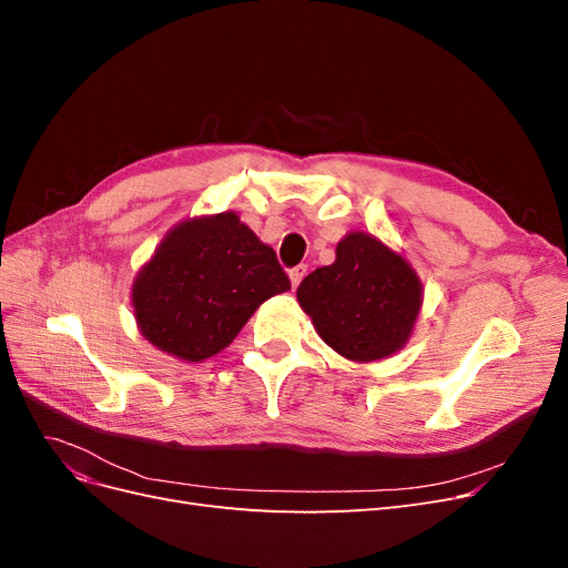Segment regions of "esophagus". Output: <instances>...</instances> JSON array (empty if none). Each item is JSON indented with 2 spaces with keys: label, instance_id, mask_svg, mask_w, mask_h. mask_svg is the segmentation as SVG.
Segmentation results:
<instances>
[{
  "label": "esophagus",
  "instance_id": "34e87169",
  "mask_svg": "<svg viewBox=\"0 0 568 568\" xmlns=\"http://www.w3.org/2000/svg\"><path fill=\"white\" fill-rule=\"evenodd\" d=\"M305 272H307V265H296V267H291L288 270V280H291V286H298L301 284V280L305 277Z\"/></svg>",
  "mask_w": 568,
  "mask_h": 568
}]
</instances>
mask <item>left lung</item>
I'll use <instances>...</instances> for the list:
<instances>
[{"mask_svg":"<svg viewBox=\"0 0 568 568\" xmlns=\"http://www.w3.org/2000/svg\"><path fill=\"white\" fill-rule=\"evenodd\" d=\"M422 294L405 257L365 232L343 236L336 261L307 274L296 291L320 338L353 363L400 351L415 329Z\"/></svg>","mask_w":568,"mask_h":568,"instance_id":"obj_1","label":"left lung"}]
</instances>
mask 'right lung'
<instances>
[{"mask_svg":"<svg viewBox=\"0 0 568 568\" xmlns=\"http://www.w3.org/2000/svg\"><path fill=\"white\" fill-rule=\"evenodd\" d=\"M288 288L274 251L230 211L170 230L134 277L132 307L151 346L201 363L227 348L257 307Z\"/></svg>","mask_w":568,"mask_h":568,"instance_id":"right-lung-1","label":"right lung"}]
</instances>
